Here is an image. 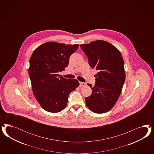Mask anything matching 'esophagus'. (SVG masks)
<instances>
[{
	"label": "esophagus",
	"mask_w": 154,
	"mask_h": 154,
	"mask_svg": "<svg viewBox=\"0 0 154 154\" xmlns=\"http://www.w3.org/2000/svg\"><path fill=\"white\" fill-rule=\"evenodd\" d=\"M85 85H86V83H85V82H79V86H85Z\"/></svg>",
	"instance_id": "34e87169"
}]
</instances>
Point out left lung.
Here are the masks:
<instances>
[{
	"instance_id": "8db88e82",
	"label": "left lung",
	"mask_w": 154,
	"mask_h": 154,
	"mask_svg": "<svg viewBox=\"0 0 154 154\" xmlns=\"http://www.w3.org/2000/svg\"><path fill=\"white\" fill-rule=\"evenodd\" d=\"M91 68L98 70L91 95L86 97V106L93 112L109 111L121 94L125 79L124 63L120 52L109 42L98 40L80 45Z\"/></svg>"
}]
</instances>
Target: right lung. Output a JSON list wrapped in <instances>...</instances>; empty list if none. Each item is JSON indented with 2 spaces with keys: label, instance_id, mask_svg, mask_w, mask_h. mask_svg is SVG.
Returning a JSON list of instances; mask_svg holds the SVG:
<instances>
[{
  "label": "right lung",
  "instance_id": "1",
  "mask_svg": "<svg viewBox=\"0 0 154 154\" xmlns=\"http://www.w3.org/2000/svg\"><path fill=\"white\" fill-rule=\"evenodd\" d=\"M79 46L46 42L37 47L30 57L29 75L33 94L48 112L64 109L69 94L79 86L78 80L66 79L58 74L67 67L70 55Z\"/></svg>",
  "mask_w": 154,
  "mask_h": 154
}]
</instances>
